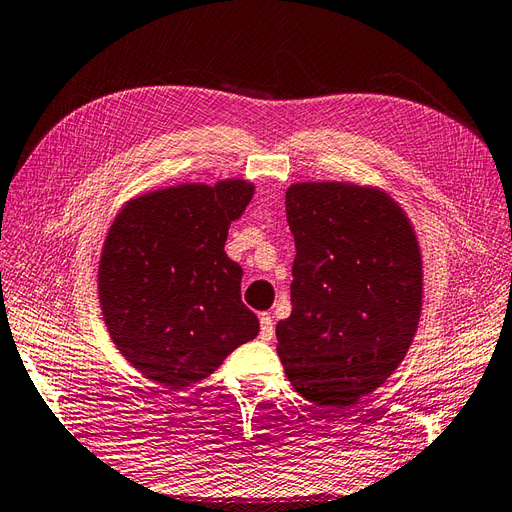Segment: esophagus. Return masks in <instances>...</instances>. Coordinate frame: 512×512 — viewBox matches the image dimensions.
<instances>
[{"instance_id": "1", "label": "esophagus", "mask_w": 512, "mask_h": 512, "mask_svg": "<svg viewBox=\"0 0 512 512\" xmlns=\"http://www.w3.org/2000/svg\"><path fill=\"white\" fill-rule=\"evenodd\" d=\"M260 339L263 341L273 339V317L269 313L260 315Z\"/></svg>"}]
</instances>
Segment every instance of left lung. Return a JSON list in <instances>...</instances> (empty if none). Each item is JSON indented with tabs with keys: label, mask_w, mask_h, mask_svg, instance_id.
I'll return each mask as SVG.
<instances>
[{
	"label": "left lung",
	"mask_w": 512,
	"mask_h": 512,
	"mask_svg": "<svg viewBox=\"0 0 512 512\" xmlns=\"http://www.w3.org/2000/svg\"><path fill=\"white\" fill-rule=\"evenodd\" d=\"M295 236L291 315L278 356L308 402L341 410L402 363L421 315V254L393 199L365 186L304 182L286 191Z\"/></svg>",
	"instance_id": "1"
}]
</instances>
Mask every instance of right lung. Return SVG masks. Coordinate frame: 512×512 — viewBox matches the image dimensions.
I'll list each match as a JSON object with an SVG mask.
<instances>
[{
	"mask_svg": "<svg viewBox=\"0 0 512 512\" xmlns=\"http://www.w3.org/2000/svg\"><path fill=\"white\" fill-rule=\"evenodd\" d=\"M254 186L180 184L132 199L99 260V304L112 343L145 378L184 389L258 334L241 302L243 269L223 252Z\"/></svg>",
	"mask_w": 512,
	"mask_h": 512,
	"instance_id": "right-lung-1",
	"label": "right lung"
}]
</instances>
